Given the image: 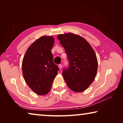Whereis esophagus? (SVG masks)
Here are the masks:
<instances>
[{
    "label": "esophagus",
    "mask_w": 123,
    "mask_h": 123,
    "mask_svg": "<svg viewBox=\"0 0 123 123\" xmlns=\"http://www.w3.org/2000/svg\"><path fill=\"white\" fill-rule=\"evenodd\" d=\"M59 69H61V68H62V65L61 64H59Z\"/></svg>",
    "instance_id": "34e87169"
}]
</instances>
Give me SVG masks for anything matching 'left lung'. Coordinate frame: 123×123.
<instances>
[{
    "label": "left lung",
    "mask_w": 123,
    "mask_h": 123,
    "mask_svg": "<svg viewBox=\"0 0 123 123\" xmlns=\"http://www.w3.org/2000/svg\"><path fill=\"white\" fill-rule=\"evenodd\" d=\"M63 47L69 62L62 75L68 87L75 92L88 88L96 76L98 60L94 50L86 39L79 35L67 33L57 36Z\"/></svg>",
    "instance_id": "8db88e82"
}]
</instances>
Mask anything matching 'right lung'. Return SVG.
I'll return each instance as SVG.
<instances>
[{
    "mask_svg": "<svg viewBox=\"0 0 123 123\" xmlns=\"http://www.w3.org/2000/svg\"><path fill=\"white\" fill-rule=\"evenodd\" d=\"M54 44L53 37L42 36L28 48L23 59L24 80L32 91L39 95L49 92L59 70L53 63L51 50Z\"/></svg>",
    "mask_w": 123,
    "mask_h": 123,
    "instance_id": "add662e5",
    "label": "right lung"
}]
</instances>
